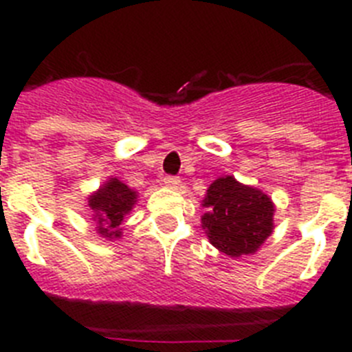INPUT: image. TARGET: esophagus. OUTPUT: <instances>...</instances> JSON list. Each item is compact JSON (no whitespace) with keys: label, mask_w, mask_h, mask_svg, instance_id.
<instances>
[{"label":"esophagus","mask_w":352,"mask_h":352,"mask_svg":"<svg viewBox=\"0 0 352 352\" xmlns=\"http://www.w3.org/2000/svg\"><path fill=\"white\" fill-rule=\"evenodd\" d=\"M164 185L176 190V188H179V185H182V179H179L178 176H166V178H164Z\"/></svg>","instance_id":"esophagus-1"}]
</instances>
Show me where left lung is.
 Returning <instances> with one entry per match:
<instances>
[{
    "mask_svg": "<svg viewBox=\"0 0 352 352\" xmlns=\"http://www.w3.org/2000/svg\"><path fill=\"white\" fill-rule=\"evenodd\" d=\"M203 208L208 211L201 217V226L210 243L234 259L256 254L275 229L272 197L234 176L214 179L208 186Z\"/></svg>",
    "mask_w": 352,
    "mask_h": 352,
    "instance_id": "1",
    "label": "left lung"
}]
</instances>
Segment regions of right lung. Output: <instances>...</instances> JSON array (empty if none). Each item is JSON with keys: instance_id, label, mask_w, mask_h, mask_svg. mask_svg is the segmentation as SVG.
Returning a JSON list of instances; mask_svg holds the SVG:
<instances>
[{"instance_id": "right-lung-1", "label": "right lung", "mask_w": 352, "mask_h": 352, "mask_svg": "<svg viewBox=\"0 0 352 352\" xmlns=\"http://www.w3.org/2000/svg\"><path fill=\"white\" fill-rule=\"evenodd\" d=\"M138 190L130 188L118 178H107L95 192L88 195V208L91 210V220L96 223V234L113 241L120 239L121 222L132 213L139 201Z\"/></svg>"}]
</instances>
